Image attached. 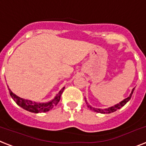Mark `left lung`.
I'll return each instance as SVG.
<instances>
[{"mask_svg":"<svg viewBox=\"0 0 146 146\" xmlns=\"http://www.w3.org/2000/svg\"><path fill=\"white\" fill-rule=\"evenodd\" d=\"M134 88H133L132 92H131V94H130V96H129L128 98H125L124 100H122L121 102H120L119 104H116V105H115L114 106H112V107L108 108V109H104V110H102V109H96V108L92 107V106H90V105H88V103H87V101H86V100H85V102H86V104H87L88 107L91 110L94 111V112H100V113H103V114H107V113L114 112H115L116 110H119L120 108H121L122 106H124V105H125V104H126L129 101V100H131V97H132L133 92V91H134Z\"/></svg>","mask_w":146,"mask_h":146,"instance_id":"1","label":"left lung"}]
</instances>
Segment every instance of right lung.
Wrapping results in <instances>:
<instances>
[{
    "mask_svg": "<svg viewBox=\"0 0 146 146\" xmlns=\"http://www.w3.org/2000/svg\"><path fill=\"white\" fill-rule=\"evenodd\" d=\"M64 88H65L64 87L59 92L58 94L54 98V100L48 102V103H46V104H37V103H35V102L25 100V99H22V98L15 95V94H13L10 91L9 88H8V89H9V94L11 96V98L17 104V105H19V106L23 108L24 110H27V111L34 112V113H39V112H48V111H49V110H52V108L56 106L57 104H58V102L60 101V100H61V96Z\"/></svg>",
    "mask_w": 146,
    "mask_h": 146,
    "instance_id": "obj_1",
    "label": "right lung"
}]
</instances>
